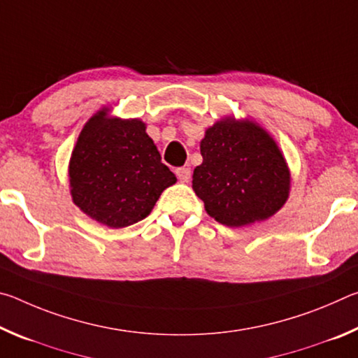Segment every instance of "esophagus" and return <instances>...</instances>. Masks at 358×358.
I'll use <instances>...</instances> for the list:
<instances>
[{
    "label": "esophagus",
    "instance_id": "obj_1",
    "mask_svg": "<svg viewBox=\"0 0 358 358\" xmlns=\"http://www.w3.org/2000/svg\"><path fill=\"white\" fill-rule=\"evenodd\" d=\"M175 173H177V178L181 181V183H186V181H189L191 178V169L189 167H178L177 171H175Z\"/></svg>",
    "mask_w": 358,
    "mask_h": 358
}]
</instances>
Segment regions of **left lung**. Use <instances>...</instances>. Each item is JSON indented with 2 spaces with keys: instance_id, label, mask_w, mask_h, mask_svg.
Listing matches in <instances>:
<instances>
[{
  "instance_id": "8db88e82",
  "label": "left lung",
  "mask_w": 358,
  "mask_h": 358,
  "mask_svg": "<svg viewBox=\"0 0 358 358\" xmlns=\"http://www.w3.org/2000/svg\"><path fill=\"white\" fill-rule=\"evenodd\" d=\"M192 189L207 213L229 227L264 221L289 196L290 177L273 138L250 121H217L201 142Z\"/></svg>"
}]
</instances>
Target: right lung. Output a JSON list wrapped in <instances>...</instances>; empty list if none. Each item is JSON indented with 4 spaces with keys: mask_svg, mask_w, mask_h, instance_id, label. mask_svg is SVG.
<instances>
[{
    "mask_svg": "<svg viewBox=\"0 0 358 358\" xmlns=\"http://www.w3.org/2000/svg\"><path fill=\"white\" fill-rule=\"evenodd\" d=\"M72 201L83 213L121 229L150 215L161 192L177 178L138 120L107 118L85 124L69 162Z\"/></svg>",
    "mask_w": 358,
    "mask_h": 358,
    "instance_id": "1",
    "label": "right lung"
}]
</instances>
